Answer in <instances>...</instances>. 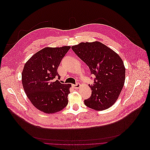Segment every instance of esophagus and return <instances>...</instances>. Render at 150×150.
Instances as JSON below:
<instances>
[{
  "label": "esophagus",
  "mask_w": 150,
  "mask_h": 150,
  "mask_svg": "<svg viewBox=\"0 0 150 150\" xmlns=\"http://www.w3.org/2000/svg\"><path fill=\"white\" fill-rule=\"evenodd\" d=\"M80 86H81L80 84L79 83H76V84L73 85V86L75 88H79L80 87Z\"/></svg>",
  "instance_id": "1"
}]
</instances>
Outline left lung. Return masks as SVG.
Returning <instances> with one entry per match:
<instances>
[{
    "label": "left lung",
    "mask_w": 150,
    "mask_h": 150,
    "mask_svg": "<svg viewBox=\"0 0 150 150\" xmlns=\"http://www.w3.org/2000/svg\"><path fill=\"white\" fill-rule=\"evenodd\" d=\"M75 54L89 67L96 78L91 86V96L84 100L87 107L103 110L112 106L124 87L125 68L121 58L103 44L81 42L71 47Z\"/></svg>",
    "instance_id": "8db88e82"
}]
</instances>
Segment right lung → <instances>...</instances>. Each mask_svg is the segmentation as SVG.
<instances>
[{"label":"right lung","instance_id":"add662e5","mask_svg":"<svg viewBox=\"0 0 150 150\" xmlns=\"http://www.w3.org/2000/svg\"><path fill=\"white\" fill-rule=\"evenodd\" d=\"M71 48L45 47L38 51L25 63L22 73L25 92L32 104L46 113L63 110L68 104L71 84L60 83L57 69Z\"/></svg>","mask_w":150,"mask_h":150}]
</instances>
